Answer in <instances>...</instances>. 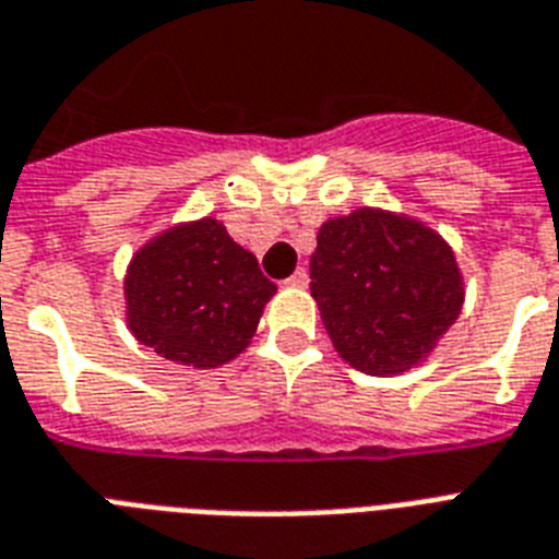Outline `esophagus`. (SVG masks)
Segmentation results:
<instances>
[{
  "instance_id": "34e87169",
  "label": "esophagus",
  "mask_w": 559,
  "mask_h": 559,
  "mask_svg": "<svg viewBox=\"0 0 559 559\" xmlns=\"http://www.w3.org/2000/svg\"><path fill=\"white\" fill-rule=\"evenodd\" d=\"M287 284L289 287H307V284H310V275H307L305 266H298V270L287 278Z\"/></svg>"
}]
</instances>
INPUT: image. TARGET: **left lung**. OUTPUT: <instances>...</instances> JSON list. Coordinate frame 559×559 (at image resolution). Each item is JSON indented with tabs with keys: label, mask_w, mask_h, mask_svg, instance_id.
Returning a JSON list of instances; mask_svg holds the SVG:
<instances>
[{
	"label": "left lung",
	"mask_w": 559,
	"mask_h": 559,
	"mask_svg": "<svg viewBox=\"0 0 559 559\" xmlns=\"http://www.w3.org/2000/svg\"><path fill=\"white\" fill-rule=\"evenodd\" d=\"M310 289L342 359L366 373L417 366L459 319L455 254L432 228L359 209L319 228Z\"/></svg>",
	"instance_id": "8db88e82"
}]
</instances>
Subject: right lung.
Segmentation results:
<instances>
[{
    "instance_id": "1",
    "label": "right lung",
    "mask_w": 559,
    "mask_h": 559,
    "mask_svg": "<svg viewBox=\"0 0 559 559\" xmlns=\"http://www.w3.org/2000/svg\"><path fill=\"white\" fill-rule=\"evenodd\" d=\"M124 296L142 345L182 366L217 368L249 345L275 284L223 223L205 217L139 249Z\"/></svg>"
}]
</instances>
